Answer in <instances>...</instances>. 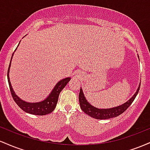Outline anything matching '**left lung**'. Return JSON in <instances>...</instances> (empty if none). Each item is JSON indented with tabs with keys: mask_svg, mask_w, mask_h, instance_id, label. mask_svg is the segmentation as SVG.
Listing matches in <instances>:
<instances>
[{
	"mask_svg": "<svg viewBox=\"0 0 150 150\" xmlns=\"http://www.w3.org/2000/svg\"><path fill=\"white\" fill-rule=\"evenodd\" d=\"M137 56H138V54H137ZM140 87V85H139L138 88H137L136 92L134 94V95L126 102H125L124 104L119 105L118 106H115V107L108 108H98L93 106L86 99L85 95H84L83 91H82V88H80V94H79V101H80V108L82 110V111H84L86 114L89 115V116L96 118V119L104 120L117 117L124 112L125 110L130 106V104H132V101L135 99L136 96H137V93L139 92Z\"/></svg>",
	"mask_w": 150,
	"mask_h": 150,
	"instance_id": "obj_1",
	"label": "left lung"
}]
</instances>
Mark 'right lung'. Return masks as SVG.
Listing matches in <instances>:
<instances>
[{
    "label": "right lung",
    "instance_id": "add662e5",
    "mask_svg": "<svg viewBox=\"0 0 150 150\" xmlns=\"http://www.w3.org/2000/svg\"><path fill=\"white\" fill-rule=\"evenodd\" d=\"M20 44V43H19ZM18 44V46H19ZM18 46H17V49H18ZM14 53H13L11 57V60H10V63L9 65V68H8V84H9V87L10 89V92H11L12 97H13V99L15 101L17 104L18 105V106L20 108H22L24 111L25 112L30 113V114H34V115H39V116H44V115L49 114V113H51L53 110L56 108V104H57L58 97H59V94L64 87L66 86L67 84L68 83V82L70 80V77H66V78L62 79L61 80H60L59 82H57L55 87H53L51 93L49 94L47 97L44 100L39 101V102H28V101H25L22 99H20V97L15 94V92L13 90V87H12L11 83H10V77H9V73H10V65H11V61L12 58H13Z\"/></svg>",
    "mask_w": 150,
    "mask_h": 150
}]
</instances>
